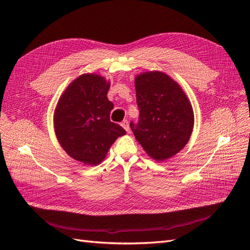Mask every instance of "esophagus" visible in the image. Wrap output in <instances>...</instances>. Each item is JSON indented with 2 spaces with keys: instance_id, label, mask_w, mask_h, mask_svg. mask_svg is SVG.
<instances>
[{
  "instance_id": "34e87169",
  "label": "esophagus",
  "mask_w": 250,
  "mask_h": 250,
  "mask_svg": "<svg viewBox=\"0 0 250 250\" xmlns=\"http://www.w3.org/2000/svg\"><path fill=\"white\" fill-rule=\"evenodd\" d=\"M123 126V128L124 129L127 131V132H129V130H130V128H129V123H128V121L127 120H124L123 122H122V124H121Z\"/></svg>"
}]
</instances>
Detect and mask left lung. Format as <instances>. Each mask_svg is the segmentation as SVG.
I'll return each mask as SVG.
<instances>
[{"label":"left lung","instance_id":"left-lung-1","mask_svg":"<svg viewBox=\"0 0 250 250\" xmlns=\"http://www.w3.org/2000/svg\"><path fill=\"white\" fill-rule=\"evenodd\" d=\"M138 123L130 122L135 139L154 160L176 154L190 140L194 126L191 103L181 87L161 72L135 77Z\"/></svg>","mask_w":250,"mask_h":250}]
</instances>
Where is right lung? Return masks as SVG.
<instances>
[{
  "mask_svg": "<svg viewBox=\"0 0 250 250\" xmlns=\"http://www.w3.org/2000/svg\"><path fill=\"white\" fill-rule=\"evenodd\" d=\"M109 82L99 75L75 79L57 103L54 126L65 152L85 165L100 164L125 129L110 121L113 104L107 99Z\"/></svg>",
  "mask_w": 250,
  "mask_h": 250,
  "instance_id": "add662e5",
  "label": "right lung"
}]
</instances>
